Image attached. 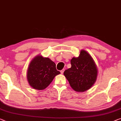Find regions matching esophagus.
<instances>
[{
	"label": "esophagus",
	"mask_w": 121,
	"mask_h": 121,
	"mask_svg": "<svg viewBox=\"0 0 121 121\" xmlns=\"http://www.w3.org/2000/svg\"><path fill=\"white\" fill-rule=\"evenodd\" d=\"M64 69H62V70L60 71V73H62V74H63V73H64Z\"/></svg>",
	"instance_id": "esophagus-1"
}]
</instances>
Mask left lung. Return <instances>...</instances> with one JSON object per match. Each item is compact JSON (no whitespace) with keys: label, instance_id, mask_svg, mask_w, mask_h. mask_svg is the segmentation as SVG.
<instances>
[{"label":"left lung","instance_id":"left-lung-1","mask_svg":"<svg viewBox=\"0 0 121 121\" xmlns=\"http://www.w3.org/2000/svg\"><path fill=\"white\" fill-rule=\"evenodd\" d=\"M70 63L71 67L64 71V75L71 88L78 92L90 90L97 80L98 72L92 56L81 50L78 57H73Z\"/></svg>","mask_w":121,"mask_h":121}]
</instances>
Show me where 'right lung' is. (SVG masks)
Here are the masks:
<instances>
[{"label": "right lung", "mask_w": 121, "mask_h": 121, "mask_svg": "<svg viewBox=\"0 0 121 121\" xmlns=\"http://www.w3.org/2000/svg\"><path fill=\"white\" fill-rule=\"evenodd\" d=\"M60 73L56 69L55 62L39 55L30 61L27 70V79L33 89L43 90Z\"/></svg>", "instance_id": "right-lung-1"}]
</instances>
